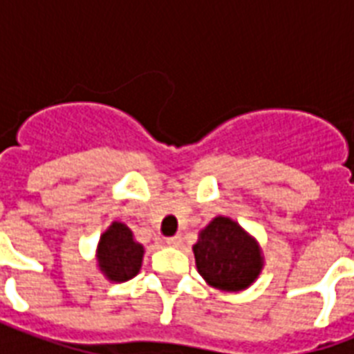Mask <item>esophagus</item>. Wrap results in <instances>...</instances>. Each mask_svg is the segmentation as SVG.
<instances>
[{"mask_svg": "<svg viewBox=\"0 0 354 354\" xmlns=\"http://www.w3.org/2000/svg\"><path fill=\"white\" fill-rule=\"evenodd\" d=\"M165 242L169 244V246L178 248L183 242V239H182V235H174V236H169V239H165Z\"/></svg>", "mask_w": 354, "mask_h": 354, "instance_id": "34e87169", "label": "esophagus"}]
</instances>
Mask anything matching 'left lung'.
<instances>
[{"instance_id":"obj_1","label":"left lung","mask_w":354,"mask_h":354,"mask_svg":"<svg viewBox=\"0 0 354 354\" xmlns=\"http://www.w3.org/2000/svg\"><path fill=\"white\" fill-rule=\"evenodd\" d=\"M193 252L200 275L211 286L226 292L250 286L263 268L257 242L226 216H216L202 230Z\"/></svg>"}]
</instances>
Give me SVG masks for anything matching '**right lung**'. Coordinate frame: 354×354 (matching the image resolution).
Listing matches in <instances>:
<instances>
[{"mask_svg": "<svg viewBox=\"0 0 354 354\" xmlns=\"http://www.w3.org/2000/svg\"><path fill=\"white\" fill-rule=\"evenodd\" d=\"M143 246L133 241L132 232L121 222H113L99 242V266L108 279L128 281L138 275Z\"/></svg>", "mask_w": 354, "mask_h": 354, "instance_id": "obj_1", "label": "right lung"}]
</instances>
